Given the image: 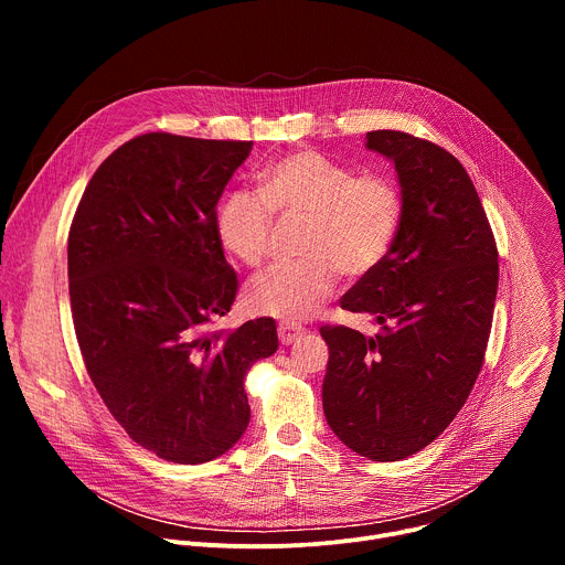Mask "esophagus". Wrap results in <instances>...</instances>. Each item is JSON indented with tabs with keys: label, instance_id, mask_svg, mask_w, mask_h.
<instances>
[{
	"label": "esophagus",
	"instance_id": "obj_1",
	"mask_svg": "<svg viewBox=\"0 0 565 565\" xmlns=\"http://www.w3.org/2000/svg\"><path fill=\"white\" fill-rule=\"evenodd\" d=\"M277 333H279V340H281V344H295V342H299L303 335H306V329H301V327H295V324H279V329H277Z\"/></svg>",
	"mask_w": 565,
	"mask_h": 565
}]
</instances>
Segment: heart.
Segmentation results:
<instances>
[{"mask_svg":"<svg viewBox=\"0 0 565 565\" xmlns=\"http://www.w3.org/2000/svg\"><path fill=\"white\" fill-rule=\"evenodd\" d=\"M402 192L384 174H353L349 166L306 149L286 153L257 174V194L230 192L214 212L218 244L248 268L264 264L273 216H301L297 262L279 264L246 288L257 315L303 321L338 286V275L364 277L391 253L402 225Z\"/></svg>","mask_w":565,"mask_h":565,"instance_id":"b5f03b06","label":"heart"}]
</instances>
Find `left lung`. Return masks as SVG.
<instances>
[{"mask_svg":"<svg viewBox=\"0 0 565 565\" xmlns=\"http://www.w3.org/2000/svg\"><path fill=\"white\" fill-rule=\"evenodd\" d=\"M366 147L393 160L405 212L386 259L340 301L382 331L319 329L329 344L321 402L349 449L388 462L434 443L467 402L490 340L499 250L447 149L393 129L369 131Z\"/></svg>","mask_w":565,"mask_h":565,"instance_id":"8db88e82","label":"left lung"}]
</instances>
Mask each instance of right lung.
I'll return each instance as SVG.
<instances>
[{
  "mask_svg": "<svg viewBox=\"0 0 565 565\" xmlns=\"http://www.w3.org/2000/svg\"><path fill=\"white\" fill-rule=\"evenodd\" d=\"M250 140L142 134L92 177L68 230V295L87 373L118 425L158 458L199 465L244 436V377L277 342L273 317L207 331L236 275L216 203Z\"/></svg>",
  "mask_w": 565,
  "mask_h": 565,
  "instance_id": "add662e5",
  "label": "right lung"
}]
</instances>
